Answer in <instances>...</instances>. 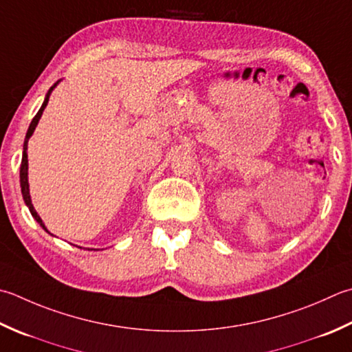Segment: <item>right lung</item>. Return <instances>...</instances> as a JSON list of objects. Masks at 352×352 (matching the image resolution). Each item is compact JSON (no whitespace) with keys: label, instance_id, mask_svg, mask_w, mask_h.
<instances>
[{"label":"right lung","instance_id":"right-lung-1","mask_svg":"<svg viewBox=\"0 0 352 352\" xmlns=\"http://www.w3.org/2000/svg\"><path fill=\"white\" fill-rule=\"evenodd\" d=\"M58 85V82L56 84H54L50 89H48V93H47V96H45V100H44V103H43V107L39 108V111H38V114L33 117V120H32V123H30V126H29V129H27V134H25V140H24V151H23V160H21V169H19V182H21V192H23V198H24V201H25V204H27V208L30 209V213H32V217L36 219V221L39 223V226L43 227V229L45 230V232H48L47 229H45V226H44V223H43V219L39 218V215L36 213V210H34V208H33V204H32V199H30V192H29V178H27V169H29V160H27V143H29V139H30V135L33 134V131H34V128H36V125H38V122H39V119H41V116H43V111H44V108L47 107V103H48V98H50V93L53 91V88Z\"/></svg>","mask_w":352,"mask_h":352}]
</instances>
